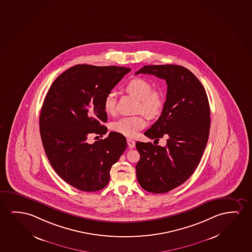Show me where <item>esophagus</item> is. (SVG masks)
<instances>
[{"label": "esophagus", "mask_w": 252, "mask_h": 252, "mask_svg": "<svg viewBox=\"0 0 252 252\" xmlns=\"http://www.w3.org/2000/svg\"><path fill=\"white\" fill-rule=\"evenodd\" d=\"M127 143H128L129 149H134L135 147V142L133 141L132 139H127Z\"/></svg>", "instance_id": "34e87169"}]
</instances>
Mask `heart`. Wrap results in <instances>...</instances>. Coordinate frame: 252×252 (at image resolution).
<instances>
[{"mask_svg":"<svg viewBox=\"0 0 252 252\" xmlns=\"http://www.w3.org/2000/svg\"><path fill=\"white\" fill-rule=\"evenodd\" d=\"M126 90L128 93L138 98V110H142L149 117H156L162 110L164 104L162 94L157 91H153L152 85L145 78H133L126 85ZM116 93L110 92L107 94L104 99V110L107 113L114 114L116 112ZM146 124L147 122L143 115L124 117L114 122L112 129L124 136L133 137L139 130L145 127Z\"/></svg>","mask_w":252,"mask_h":252,"instance_id":"1","label":"heart"}]
</instances>
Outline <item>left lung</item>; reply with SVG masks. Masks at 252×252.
Listing matches in <instances>:
<instances>
[{"label": "left lung", "instance_id": "obj_1", "mask_svg": "<svg viewBox=\"0 0 252 252\" xmlns=\"http://www.w3.org/2000/svg\"><path fill=\"white\" fill-rule=\"evenodd\" d=\"M140 73L166 80L163 110L144 135L156 141L167 139L165 147L136 142V178L146 191L165 193L183 184L199 165L209 137V102L202 84L183 66L145 65L135 72Z\"/></svg>", "mask_w": 252, "mask_h": 252}]
</instances>
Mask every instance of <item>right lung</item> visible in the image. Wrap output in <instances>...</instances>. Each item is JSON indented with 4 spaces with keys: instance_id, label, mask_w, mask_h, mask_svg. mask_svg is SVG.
I'll return each mask as SVG.
<instances>
[{
    "instance_id": "1",
    "label": "right lung",
    "mask_w": 252,
    "mask_h": 252,
    "mask_svg": "<svg viewBox=\"0 0 252 252\" xmlns=\"http://www.w3.org/2000/svg\"><path fill=\"white\" fill-rule=\"evenodd\" d=\"M130 68L77 64L60 75L50 87L39 116V132L53 169L66 183L84 191H99L127 148L124 135L110 132L93 144L91 134L107 133V94Z\"/></svg>"
}]
</instances>
